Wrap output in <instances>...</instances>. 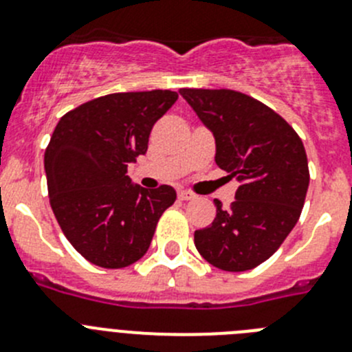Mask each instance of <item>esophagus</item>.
Returning <instances> with one entry per match:
<instances>
[{"label":"esophagus","instance_id":"34e87169","mask_svg":"<svg viewBox=\"0 0 352 352\" xmlns=\"http://www.w3.org/2000/svg\"><path fill=\"white\" fill-rule=\"evenodd\" d=\"M195 195H193L192 192H186V190H182V192H178V199L179 201H190V199H193Z\"/></svg>","mask_w":352,"mask_h":352}]
</instances>
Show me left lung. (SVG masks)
<instances>
[{"label":"left lung","instance_id":"1","mask_svg":"<svg viewBox=\"0 0 352 352\" xmlns=\"http://www.w3.org/2000/svg\"><path fill=\"white\" fill-rule=\"evenodd\" d=\"M193 111L214 134L216 164L239 182L235 201L195 230L206 262L244 272L269 260L300 218L309 188L304 143L295 129L251 96L230 89H182Z\"/></svg>","mask_w":352,"mask_h":352}]
</instances>
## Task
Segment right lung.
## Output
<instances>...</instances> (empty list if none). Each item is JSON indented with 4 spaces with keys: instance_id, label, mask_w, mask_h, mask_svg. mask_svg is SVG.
<instances>
[{
    "instance_id": "right-lung-1",
    "label": "right lung",
    "mask_w": 352,
    "mask_h": 352,
    "mask_svg": "<svg viewBox=\"0 0 352 352\" xmlns=\"http://www.w3.org/2000/svg\"><path fill=\"white\" fill-rule=\"evenodd\" d=\"M176 99L173 90L117 92L83 102L56 125L45 150L48 197L66 239L90 263L122 269L138 262L176 201L173 186L146 190L127 176Z\"/></svg>"
}]
</instances>
